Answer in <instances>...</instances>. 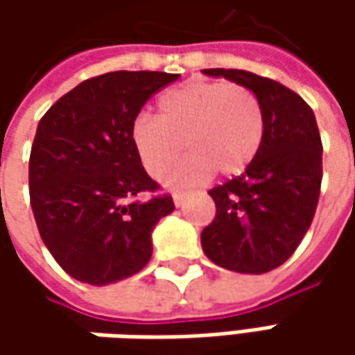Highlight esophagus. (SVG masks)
<instances>
[{
  "label": "esophagus",
  "mask_w": 355,
  "mask_h": 355,
  "mask_svg": "<svg viewBox=\"0 0 355 355\" xmlns=\"http://www.w3.org/2000/svg\"><path fill=\"white\" fill-rule=\"evenodd\" d=\"M184 203H185V196H180V193H175V196H173V205H175V207H182Z\"/></svg>",
  "instance_id": "1"
}]
</instances>
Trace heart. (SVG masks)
<instances>
[{
    "instance_id": "obj_1",
    "label": "heart",
    "mask_w": 355,
    "mask_h": 355,
    "mask_svg": "<svg viewBox=\"0 0 355 355\" xmlns=\"http://www.w3.org/2000/svg\"><path fill=\"white\" fill-rule=\"evenodd\" d=\"M132 144L150 175L170 168L185 148L189 156L162 180L182 191L207 182L213 171L237 175L261 150L265 120L251 90L231 83L189 80L157 98V116L134 120Z\"/></svg>"
}]
</instances>
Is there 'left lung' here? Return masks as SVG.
Wrapping results in <instances>:
<instances>
[{
    "mask_svg": "<svg viewBox=\"0 0 355 355\" xmlns=\"http://www.w3.org/2000/svg\"><path fill=\"white\" fill-rule=\"evenodd\" d=\"M257 96L265 120L259 154L241 175L209 191L215 219L201 231L207 259L227 270L263 275L300 245L314 219L322 184L316 116L296 92L237 69H203Z\"/></svg>",
    "mask_w": 355,
    "mask_h": 355,
    "instance_id": "8db88e82",
    "label": "left lung"
}]
</instances>
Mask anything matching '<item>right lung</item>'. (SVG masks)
I'll list each match as a JSON object with an SVG mask.
<instances>
[{
    "label": "right lung",
    "instance_id": "right-lung-1",
    "mask_svg": "<svg viewBox=\"0 0 355 355\" xmlns=\"http://www.w3.org/2000/svg\"><path fill=\"white\" fill-rule=\"evenodd\" d=\"M157 71H114L67 92L41 118L29 157V196L41 239L73 279L104 286L140 272L152 231L173 211L156 191L130 130L146 101L178 80Z\"/></svg>",
    "mask_w": 355,
    "mask_h": 355
}]
</instances>
